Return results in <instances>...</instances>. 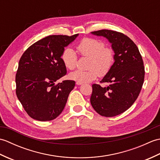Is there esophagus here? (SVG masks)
Wrapping results in <instances>:
<instances>
[{
	"label": "esophagus",
	"mask_w": 160,
	"mask_h": 160,
	"mask_svg": "<svg viewBox=\"0 0 160 160\" xmlns=\"http://www.w3.org/2000/svg\"><path fill=\"white\" fill-rule=\"evenodd\" d=\"M83 82H76V84L77 85H81V84H82Z\"/></svg>",
	"instance_id": "obj_1"
}]
</instances>
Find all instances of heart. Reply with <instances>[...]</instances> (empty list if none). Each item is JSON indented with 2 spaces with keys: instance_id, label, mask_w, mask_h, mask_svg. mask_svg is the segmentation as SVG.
<instances>
[{
  "instance_id": "obj_1",
  "label": "heart",
  "mask_w": 160,
  "mask_h": 160,
  "mask_svg": "<svg viewBox=\"0 0 160 160\" xmlns=\"http://www.w3.org/2000/svg\"><path fill=\"white\" fill-rule=\"evenodd\" d=\"M78 52L81 55L89 58L87 71L76 70L69 73L71 80L77 82H88L95 80L98 73L104 76L108 72L113 65L114 53L111 48L105 47L103 42L93 38H84L77 46ZM62 62L68 69H73L76 64L77 54L70 48L64 49L62 53Z\"/></svg>"
}]
</instances>
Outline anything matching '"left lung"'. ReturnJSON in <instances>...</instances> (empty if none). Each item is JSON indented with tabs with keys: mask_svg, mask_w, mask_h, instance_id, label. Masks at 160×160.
<instances>
[{
	"mask_svg": "<svg viewBox=\"0 0 160 160\" xmlns=\"http://www.w3.org/2000/svg\"><path fill=\"white\" fill-rule=\"evenodd\" d=\"M106 38L114 52V63L100 82L109 85H92L91 104L98 113L113 117L124 113L136 100L144 79V67L136 45L123 33L108 29L91 32Z\"/></svg>",
	"mask_w": 160,
	"mask_h": 160,
	"instance_id": "8db88e82",
	"label": "left lung"
}]
</instances>
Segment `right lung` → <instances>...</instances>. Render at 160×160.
I'll return each instance as SVG.
<instances>
[{"label": "right lung", "mask_w": 160, "mask_h": 160, "mask_svg": "<svg viewBox=\"0 0 160 160\" xmlns=\"http://www.w3.org/2000/svg\"><path fill=\"white\" fill-rule=\"evenodd\" d=\"M79 34L71 36L52 35L38 40L21 56L16 75V96L30 117L38 121H49L62 113L73 80H63L67 69L62 62L64 47Z\"/></svg>", "instance_id": "obj_1"}]
</instances>
